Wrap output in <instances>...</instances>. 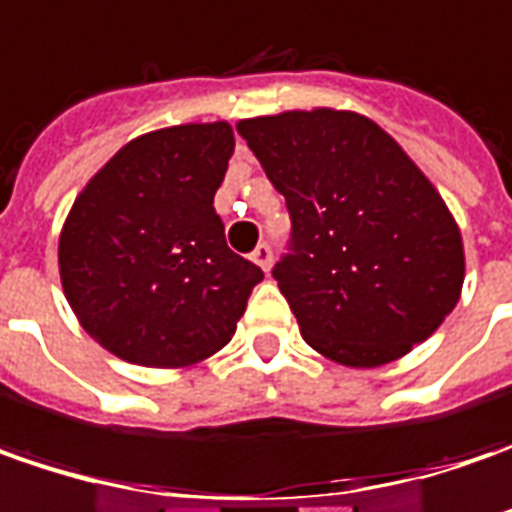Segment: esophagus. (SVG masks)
Wrapping results in <instances>:
<instances>
[{
  "label": "esophagus",
  "mask_w": 512,
  "mask_h": 512,
  "mask_svg": "<svg viewBox=\"0 0 512 512\" xmlns=\"http://www.w3.org/2000/svg\"><path fill=\"white\" fill-rule=\"evenodd\" d=\"M252 260H255L263 272H269V269H272V249H269L266 243H260L255 252H252Z\"/></svg>",
  "instance_id": "1"
}]
</instances>
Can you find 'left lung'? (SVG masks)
Segmentation results:
<instances>
[{
  "label": "left lung",
  "mask_w": 512,
  "mask_h": 512,
  "mask_svg": "<svg viewBox=\"0 0 512 512\" xmlns=\"http://www.w3.org/2000/svg\"><path fill=\"white\" fill-rule=\"evenodd\" d=\"M286 198L294 255L274 266L303 340L326 360L379 368L456 309L465 243L439 189L368 115L334 107L240 118Z\"/></svg>",
  "instance_id": "8db88e82"
}]
</instances>
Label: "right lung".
Masks as SVG:
<instances>
[{"label":"right lung","mask_w":512,"mask_h":512,"mask_svg":"<svg viewBox=\"0 0 512 512\" xmlns=\"http://www.w3.org/2000/svg\"><path fill=\"white\" fill-rule=\"evenodd\" d=\"M229 121L127 141L84 184L59 235V277L81 328L118 360L192 368L235 337L263 280L223 238L215 192Z\"/></svg>","instance_id":"right-lung-1"}]
</instances>
